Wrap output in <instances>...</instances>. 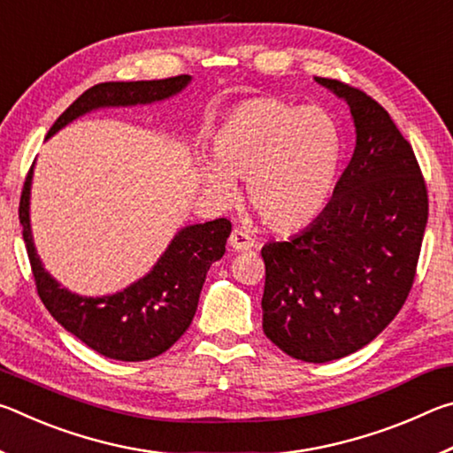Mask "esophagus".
<instances>
[{"label":"esophagus","instance_id":"34e87169","mask_svg":"<svg viewBox=\"0 0 453 453\" xmlns=\"http://www.w3.org/2000/svg\"><path fill=\"white\" fill-rule=\"evenodd\" d=\"M254 243H256L254 237H251L248 232H243V229H240V227H235L232 235H229V245H232V248L237 251H248L254 248Z\"/></svg>","mask_w":453,"mask_h":453}]
</instances>
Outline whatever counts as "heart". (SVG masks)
Returning <instances> with one entry per match:
<instances>
[{"label":"heart","mask_w":453,"mask_h":453,"mask_svg":"<svg viewBox=\"0 0 453 453\" xmlns=\"http://www.w3.org/2000/svg\"><path fill=\"white\" fill-rule=\"evenodd\" d=\"M216 164L199 173L219 202L235 197L234 178L248 180L250 205L273 232H296L332 197L343 157L340 126L324 107L280 97H251L226 113L211 137Z\"/></svg>","instance_id":"obj_1"}]
</instances>
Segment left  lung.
<instances>
[{
	"label": "left lung",
	"instance_id": "1",
	"mask_svg": "<svg viewBox=\"0 0 453 453\" xmlns=\"http://www.w3.org/2000/svg\"><path fill=\"white\" fill-rule=\"evenodd\" d=\"M356 150L326 210L288 242L262 248L264 332L288 356L326 364L388 327L410 296L427 224V188L389 113L348 83Z\"/></svg>",
	"mask_w": 453,
	"mask_h": 453
}]
</instances>
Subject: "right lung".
Returning <instances> with one entry per match:
<instances>
[{"label":"right lung","instance_id":"right-lung-1","mask_svg":"<svg viewBox=\"0 0 453 453\" xmlns=\"http://www.w3.org/2000/svg\"><path fill=\"white\" fill-rule=\"evenodd\" d=\"M189 75L151 81H105L89 88L61 113L48 137L75 118L97 107L153 104L172 97L188 86ZM32 172L21 189L19 224L32 264L37 296L58 324L97 354L119 362H143L170 349L196 316L199 291L210 265L226 254L232 221L226 218L183 227L153 270L124 291L104 297L78 296L61 288L43 270L29 227Z\"/></svg>","mask_w":453,"mask_h":453}]
</instances>
